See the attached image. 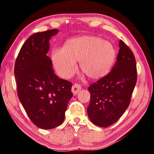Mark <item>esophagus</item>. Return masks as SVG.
I'll return each instance as SVG.
<instances>
[{"label":"esophagus","mask_w":154,"mask_h":154,"mask_svg":"<svg viewBox=\"0 0 154 154\" xmlns=\"http://www.w3.org/2000/svg\"><path fill=\"white\" fill-rule=\"evenodd\" d=\"M81 90H82V86H81L79 84L75 83V84L72 86L71 91H72V92L73 93L74 95H76Z\"/></svg>","instance_id":"esophagus-1"}]
</instances>
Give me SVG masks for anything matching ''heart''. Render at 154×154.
Returning <instances> with one entry per match:
<instances>
[{"instance_id": "b5f03b06", "label": "heart", "mask_w": 154, "mask_h": 154, "mask_svg": "<svg viewBox=\"0 0 154 154\" xmlns=\"http://www.w3.org/2000/svg\"><path fill=\"white\" fill-rule=\"evenodd\" d=\"M116 51L113 44L96 36L72 38L63 49H54L51 60L57 72L70 78L77 71L76 61L85 75L92 79H99L107 75L116 61Z\"/></svg>"}]
</instances>
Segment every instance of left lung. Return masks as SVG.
Returning <instances> with one entry per match:
<instances>
[{"label": "left lung", "mask_w": 154, "mask_h": 154, "mask_svg": "<svg viewBox=\"0 0 154 154\" xmlns=\"http://www.w3.org/2000/svg\"><path fill=\"white\" fill-rule=\"evenodd\" d=\"M113 69L88 88L90 102L88 114L96 126L106 128L118 120L128 107L137 79L136 60L128 47L120 40Z\"/></svg>", "instance_id": "8db88e82"}]
</instances>
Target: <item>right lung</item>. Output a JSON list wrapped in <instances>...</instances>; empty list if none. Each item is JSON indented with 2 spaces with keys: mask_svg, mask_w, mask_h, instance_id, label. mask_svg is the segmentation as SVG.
Segmentation results:
<instances>
[{
  "mask_svg": "<svg viewBox=\"0 0 154 154\" xmlns=\"http://www.w3.org/2000/svg\"><path fill=\"white\" fill-rule=\"evenodd\" d=\"M58 30L31 35L23 44L15 63L17 95L30 120L42 129L54 128L63 122L72 98V83L54 73L47 56L49 39Z\"/></svg>",
  "mask_w": 154,
  "mask_h": 154,
  "instance_id": "1",
  "label": "right lung"
}]
</instances>
